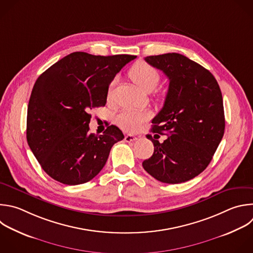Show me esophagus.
Instances as JSON below:
<instances>
[{
	"label": "esophagus",
	"mask_w": 253,
	"mask_h": 253,
	"mask_svg": "<svg viewBox=\"0 0 253 253\" xmlns=\"http://www.w3.org/2000/svg\"><path fill=\"white\" fill-rule=\"evenodd\" d=\"M137 139H138V137H136V136H134V135H126V136H125V141L128 142V143L134 142V141H136Z\"/></svg>",
	"instance_id": "1"
}]
</instances>
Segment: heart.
I'll use <instances>...</instances> for the list:
<instances>
[{"mask_svg":"<svg viewBox=\"0 0 253 253\" xmlns=\"http://www.w3.org/2000/svg\"><path fill=\"white\" fill-rule=\"evenodd\" d=\"M129 76L136 85L146 93L152 92L158 85L160 80L159 72L152 65L144 61H138L133 64L129 70ZM114 85L115 80L110 83L108 97L111 96ZM150 117V112L146 110L125 108L115 116V122L124 131L134 132L137 131L143 123L148 121Z\"/></svg>","mask_w":253,"mask_h":253,"instance_id":"b5f03b06","label":"heart"}]
</instances>
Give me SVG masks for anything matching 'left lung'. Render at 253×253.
Returning <instances> with one entry per match:
<instances>
[{
	"label": "left lung",
	"mask_w": 253,
	"mask_h": 253,
	"mask_svg": "<svg viewBox=\"0 0 253 253\" xmlns=\"http://www.w3.org/2000/svg\"><path fill=\"white\" fill-rule=\"evenodd\" d=\"M145 60L162 70L170 82L164 106L152 120L155 139L147 135L154 153L142 165L162 183H185L209 166L222 139L225 121L221 91L208 69L183 54L151 55ZM163 131L169 134L160 143L155 136Z\"/></svg>",
	"instance_id": "1"
}]
</instances>
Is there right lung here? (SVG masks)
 Wrapping results in <instances>:
<instances>
[{
  "mask_svg": "<svg viewBox=\"0 0 253 253\" xmlns=\"http://www.w3.org/2000/svg\"><path fill=\"white\" fill-rule=\"evenodd\" d=\"M135 55L72 52L42 73L28 105L27 140L42 170L65 185L92 180L106 164L122 131L108 126L89 133L94 107L104 106L115 75Z\"/></svg>",
  "mask_w": 253,
  "mask_h": 253,
  "instance_id": "1",
  "label": "right lung"
}]
</instances>
